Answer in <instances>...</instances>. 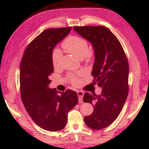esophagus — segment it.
<instances>
[{
  "mask_svg": "<svg viewBox=\"0 0 149 149\" xmlns=\"http://www.w3.org/2000/svg\"><path fill=\"white\" fill-rule=\"evenodd\" d=\"M77 95H78L79 97V102L83 103V95H84V93H83L82 91H77Z\"/></svg>",
  "mask_w": 149,
  "mask_h": 149,
  "instance_id": "1",
  "label": "esophagus"
}]
</instances>
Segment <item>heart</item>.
Instances as JSON below:
<instances>
[{"instance_id":"obj_1","label":"heart","mask_w":149,"mask_h":149,"mask_svg":"<svg viewBox=\"0 0 149 149\" xmlns=\"http://www.w3.org/2000/svg\"><path fill=\"white\" fill-rule=\"evenodd\" d=\"M62 47L68 52L77 58L82 59L85 58L90 59L92 56V52L88 49V43L85 38L77 36H71L66 38L63 42ZM62 56V52L58 48L54 49L52 52V62L54 66H57L59 62L61 60ZM79 72L77 75L80 74ZM77 75L69 74L68 78L73 84H77L79 83V79Z\"/></svg>"}]
</instances>
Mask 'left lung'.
<instances>
[{"label":"left lung","instance_id":"1","mask_svg":"<svg viewBox=\"0 0 149 149\" xmlns=\"http://www.w3.org/2000/svg\"><path fill=\"white\" fill-rule=\"evenodd\" d=\"M74 31L92 45L95 61L93 85L102 87L100 95L85 93L83 102L93 104V112L84 118L93 130H101L115 121L127 99L129 64L119 40L104 26H74Z\"/></svg>","mask_w":149,"mask_h":149}]
</instances>
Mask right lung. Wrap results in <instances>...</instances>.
<instances>
[{
  "label": "right lung",
  "instance_id": "1",
  "mask_svg": "<svg viewBox=\"0 0 149 149\" xmlns=\"http://www.w3.org/2000/svg\"><path fill=\"white\" fill-rule=\"evenodd\" d=\"M72 28H50L34 38L24 51L20 64L21 98L30 117L38 126L58 132L66 125L69 111L78 103L77 92H58L48 86L54 72L52 52Z\"/></svg>",
  "mask_w": 149,
  "mask_h": 149
}]
</instances>
